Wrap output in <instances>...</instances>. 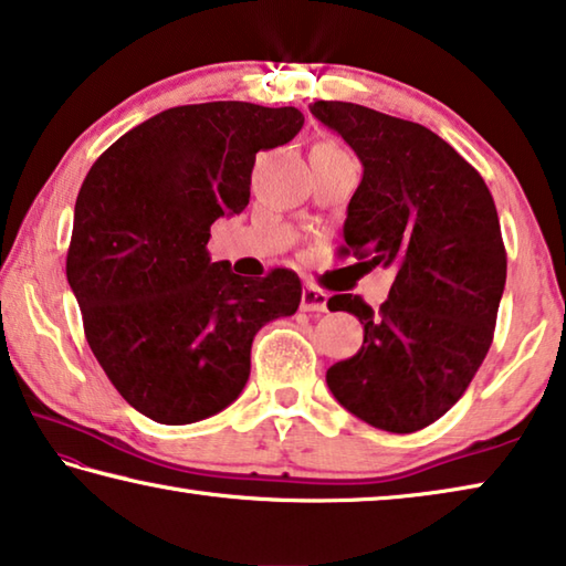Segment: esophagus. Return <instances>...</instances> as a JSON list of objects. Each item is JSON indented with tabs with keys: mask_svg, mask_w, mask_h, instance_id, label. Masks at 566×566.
Instances as JSON below:
<instances>
[{
	"mask_svg": "<svg viewBox=\"0 0 566 566\" xmlns=\"http://www.w3.org/2000/svg\"><path fill=\"white\" fill-rule=\"evenodd\" d=\"M327 302H329V294L319 290V286L306 284L302 290V310L304 312H324L327 310Z\"/></svg>",
	"mask_w": 566,
	"mask_h": 566,
	"instance_id": "obj_1",
	"label": "esophagus"
}]
</instances>
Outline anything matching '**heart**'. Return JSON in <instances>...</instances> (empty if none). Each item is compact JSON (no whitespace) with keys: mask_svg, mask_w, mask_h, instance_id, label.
<instances>
[{"mask_svg":"<svg viewBox=\"0 0 566 566\" xmlns=\"http://www.w3.org/2000/svg\"><path fill=\"white\" fill-rule=\"evenodd\" d=\"M312 151H319V155H347L337 142H319V145H314Z\"/></svg>","mask_w":566,"mask_h":566,"instance_id":"b5f03b06","label":"heart"}]
</instances>
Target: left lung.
Listing matches in <instances>:
<instances>
[{
    "label": "left lung",
    "mask_w": 566,
    "mask_h": 566,
    "mask_svg": "<svg viewBox=\"0 0 566 566\" xmlns=\"http://www.w3.org/2000/svg\"><path fill=\"white\" fill-rule=\"evenodd\" d=\"M310 109L364 167L342 254L397 272L379 312L352 294L327 302L364 324L361 349L332 364L327 385L367 424L417 432L457 405L492 347L506 282L494 199L482 175L417 122L352 102Z\"/></svg>",
    "instance_id": "left-lung-1"
}]
</instances>
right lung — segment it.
Instances as JSON below:
<instances>
[{
  "label": "right lung",
  "mask_w": 566,
  "mask_h": 566,
  "mask_svg": "<svg viewBox=\"0 0 566 566\" xmlns=\"http://www.w3.org/2000/svg\"><path fill=\"white\" fill-rule=\"evenodd\" d=\"M302 124L296 107H171L114 142L82 181L66 280L104 375L159 424L232 405L254 334L302 302L292 270L252 280L207 252L209 227L249 205L256 151Z\"/></svg>",
  "instance_id": "1"
}]
</instances>
